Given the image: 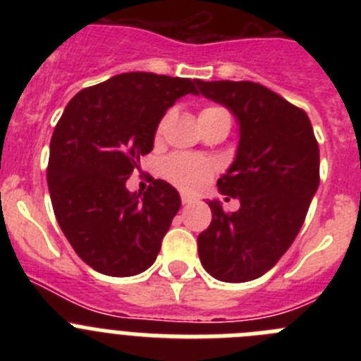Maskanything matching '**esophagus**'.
<instances>
[{
  "instance_id": "1",
  "label": "esophagus",
  "mask_w": 361,
  "mask_h": 361,
  "mask_svg": "<svg viewBox=\"0 0 361 361\" xmlns=\"http://www.w3.org/2000/svg\"><path fill=\"white\" fill-rule=\"evenodd\" d=\"M180 200H183V204H191L195 199H193L191 195H186V193H183V195H180Z\"/></svg>"
}]
</instances>
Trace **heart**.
Returning a JSON list of instances; mask_svg holds the SVG:
<instances>
[{
  "label": "heart",
  "instance_id": "obj_1",
  "mask_svg": "<svg viewBox=\"0 0 361 361\" xmlns=\"http://www.w3.org/2000/svg\"><path fill=\"white\" fill-rule=\"evenodd\" d=\"M216 108H206L212 111ZM215 173V164L209 159L191 155V153H175L164 161V175L171 184L184 191H199L206 186Z\"/></svg>",
  "mask_w": 361,
  "mask_h": 361
}]
</instances>
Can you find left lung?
Instances as JSON below:
<instances>
[{
    "label": "left lung",
    "instance_id": "1",
    "mask_svg": "<svg viewBox=\"0 0 361 361\" xmlns=\"http://www.w3.org/2000/svg\"><path fill=\"white\" fill-rule=\"evenodd\" d=\"M204 97L222 104L238 124L235 159L219 191L238 199L199 235L200 264L220 282H250L275 266L298 235L320 184V152L307 114L251 81H199Z\"/></svg>",
    "mask_w": 361,
    "mask_h": 361
}]
</instances>
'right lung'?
<instances>
[{
    "instance_id": "right-lung-1",
    "label": "right lung",
    "mask_w": 361,
    "mask_h": 361,
    "mask_svg": "<svg viewBox=\"0 0 361 361\" xmlns=\"http://www.w3.org/2000/svg\"><path fill=\"white\" fill-rule=\"evenodd\" d=\"M199 79L149 72L114 75L73 95L50 141V199L59 228L92 269L108 276H133L148 269L180 195L153 180L130 193L126 180L139 157L153 149L159 123Z\"/></svg>"
}]
</instances>
